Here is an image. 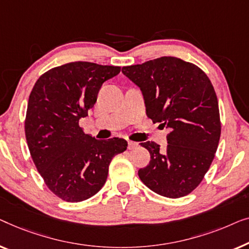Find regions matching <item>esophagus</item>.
Returning a JSON list of instances; mask_svg holds the SVG:
<instances>
[{
  "label": "esophagus",
  "instance_id": "obj_1",
  "mask_svg": "<svg viewBox=\"0 0 249 249\" xmlns=\"http://www.w3.org/2000/svg\"><path fill=\"white\" fill-rule=\"evenodd\" d=\"M138 145H139V144H138V143H136V142H133V141H128V142H127V148H128V150L135 149Z\"/></svg>",
  "mask_w": 249,
  "mask_h": 249
}]
</instances>
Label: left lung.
Masks as SVG:
<instances>
[{
	"mask_svg": "<svg viewBox=\"0 0 249 249\" xmlns=\"http://www.w3.org/2000/svg\"><path fill=\"white\" fill-rule=\"evenodd\" d=\"M122 72L141 89L146 116L170 131L166 149L141 143L151 159L139 170L140 179L166 197L190 194L211 166L221 134L211 81L198 66L173 56L124 66Z\"/></svg>",
	"mask_w": 249,
	"mask_h": 249,
	"instance_id": "obj_1",
	"label": "left lung"
}]
</instances>
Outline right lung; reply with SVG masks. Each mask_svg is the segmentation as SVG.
I'll return each mask as SVG.
<instances>
[{"instance_id": "add662e5", "label": "right lung", "mask_w": 249, "mask_h": 249, "mask_svg": "<svg viewBox=\"0 0 249 249\" xmlns=\"http://www.w3.org/2000/svg\"><path fill=\"white\" fill-rule=\"evenodd\" d=\"M120 72V66L72 62L45 72L31 90L24 121L28 148L45 184L63 201L97 194L111 159L127 148L124 139L98 141L79 125L103 83Z\"/></svg>"}]
</instances>
